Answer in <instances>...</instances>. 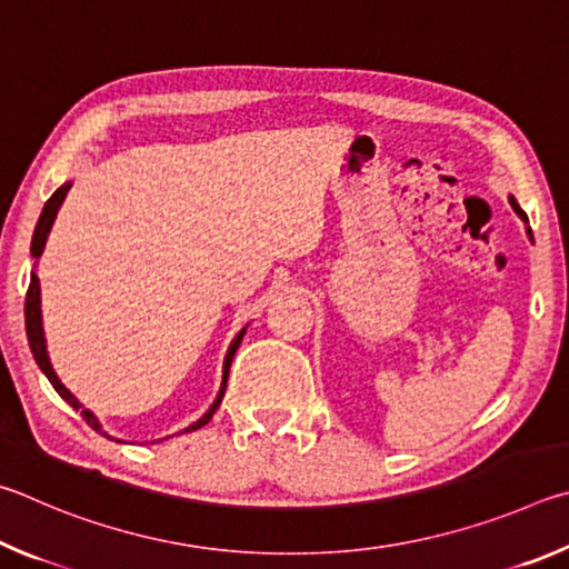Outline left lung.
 Segmentation results:
<instances>
[{
	"label": "left lung",
	"instance_id": "1",
	"mask_svg": "<svg viewBox=\"0 0 569 569\" xmlns=\"http://www.w3.org/2000/svg\"><path fill=\"white\" fill-rule=\"evenodd\" d=\"M510 204H512V209H515V212H517V214H520V217L525 219V222H527V214L522 212V207H520V204H517V199H515V197H510ZM527 232H530V229H527Z\"/></svg>",
	"mask_w": 569,
	"mask_h": 569
}]
</instances>
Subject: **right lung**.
<instances>
[{"instance_id": "add662e5", "label": "right lung", "mask_w": 569, "mask_h": 569, "mask_svg": "<svg viewBox=\"0 0 569 569\" xmlns=\"http://www.w3.org/2000/svg\"><path fill=\"white\" fill-rule=\"evenodd\" d=\"M69 187H72L69 182L59 187L57 192L47 199V204H44V209H42V214H39V222H37V227H34V237H32V249H29V252H32V257H34V259L44 252L47 234H49V229H52V222H54V217H57V212H59V204L64 202V197H67V192H69ZM24 325H27V340H29V347H32V355H34L37 365H39V370H42V372L47 375V380L52 382V387H54V390L59 392V397H62L64 402L72 405L77 412H82L84 422H87L89 427H92V430H97V432H102L104 437H109V435L102 430V425H99L97 417H94L92 412H89V410H84V405L79 402L77 397H74L72 392H69L62 382H59L57 372L52 370V362H49V355H47L44 330H42V307H39V277H37V272H32V279H29L27 302H24ZM244 330H247V327H244ZM244 330L234 337V342L229 345V350H227V357H224V370H222V387H219L217 400L212 402V407H209V410H207L202 417H199V420H197L194 425H189L184 432L199 430V427H204L209 420H212V415L217 412V407H219V402H222V397H224L229 367H232V357H234V352H237L239 342H242Z\"/></svg>"}]
</instances>
